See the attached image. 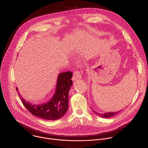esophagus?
Instances as JSON below:
<instances>
[{
  "mask_svg": "<svg viewBox=\"0 0 148 148\" xmlns=\"http://www.w3.org/2000/svg\"><path fill=\"white\" fill-rule=\"evenodd\" d=\"M82 78V74L81 73L78 71H75L73 73V76L72 78V80L73 81L76 80L77 79H80Z\"/></svg>",
  "mask_w": 148,
  "mask_h": 148,
  "instance_id": "esophagus-1",
  "label": "esophagus"
}]
</instances>
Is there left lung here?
<instances>
[{
    "label": "left lung",
    "mask_w": 148,
    "mask_h": 148,
    "mask_svg": "<svg viewBox=\"0 0 148 148\" xmlns=\"http://www.w3.org/2000/svg\"><path fill=\"white\" fill-rule=\"evenodd\" d=\"M93 112L98 116L101 117H103V118H109V117H111L112 116H114L115 115H116L118 113L120 112V111H118V112H106V113H98L96 111H95L93 109Z\"/></svg>",
    "instance_id": "8db88e82"
}]
</instances>
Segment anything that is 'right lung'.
<instances>
[{
  "label": "right lung",
  "instance_id": "1",
  "mask_svg": "<svg viewBox=\"0 0 148 148\" xmlns=\"http://www.w3.org/2000/svg\"><path fill=\"white\" fill-rule=\"evenodd\" d=\"M72 73L70 71L62 72L58 76L56 89L52 98L41 104L30 103L19 94L22 103L34 116L48 120H56L62 118L68 108V93L72 85Z\"/></svg>",
  "mask_w": 148,
  "mask_h": 148
}]
</instances>
